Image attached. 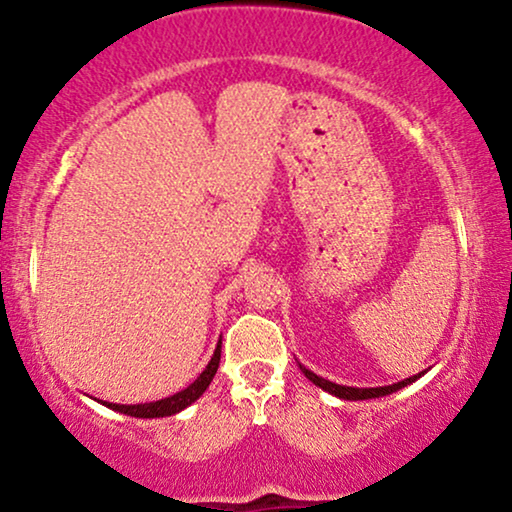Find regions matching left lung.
Here are the masks:
<instances>
[{"label":"left lung","mask_w":512,"mask_h":512,"mask_svg":"<svg viewBox=\"0 0 512 512\" xmlns=\"http://www.w3.org/2000/svg\"><path fill=\"white\" fill-rule=\"evenodd\" d=\"M299 370L304 372V377L313 381L318 388H323V391L337 395V398L342 400H370V398H381V395H391L395 391H400V388H405L407 384H412V381H417L421 374H414L410 379H403L398 381V384H391V386H377V388H356V386H342V384H335V381H327L323 377H318V374H313L311 370H306L304 365H299Z\"/></svg>","instance_id":"1"}]
</instances>
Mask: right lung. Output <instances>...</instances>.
<instances>
[{
    "instance_id": "obj_1",
    "label": "right lung",
    "mask_w": 512,
    "mask_h": 512,
    "mask_svg": "<svg viewBox=\"0 0 512 512\" xmlns=\"http://www.w3.org/2000/svg\"><path fill=\"white\" fill-rule=\"evenodd\" d=\"M220 349H222V339L217 342V349L213 353V358H210V363L206 365V370H203L199 377H196L194 384H189L185 391L168 395V398L154 400V403H145V405H117V403H102V400H100V403L109 407V410L128 414V417H138V419L170 417V414L182 412L185 407H189L194 403V400H199L201 395L206 393V388L210 386V381H213V377H215L217 367H220V353H222Z\"/></svg>"
}]
</instances>
